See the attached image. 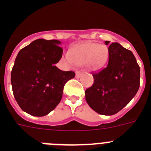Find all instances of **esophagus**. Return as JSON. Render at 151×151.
I'll list each match as a JSON object with an SVG mask.
<instances>
[{
	"mask_svg": "<svg viewBox=\"0 0 151 151\" xmlns=\"http://www.w3.org/2000/svg\"><path fill=\"white\" fill-rule=\"evenodd\" d=\"M82 72L76 71V78H80V76H82Z\"/></svg>",
	"mask_w": 151,
	"mask_h": 151,
	"instance_id": "34e87169",
	"label": "esophagus"
}]
</instances>
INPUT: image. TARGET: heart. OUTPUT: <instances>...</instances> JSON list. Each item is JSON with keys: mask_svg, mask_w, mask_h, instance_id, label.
I'll use <instances>...</instances> for the list:
<instances>
[{"mask_svg": "<svg viewBox=\"0 0 151 151\" xmlns=\"http://www.w3.org/2000/svg\"><path fill=\"white\" fill-rule=\"evenodd\" d=\"M108 57L107 48L104 45L97 43H85L76 45L71 54H65L64 59L70 65H84L87 63L94 69L102 67Z\"/></svg>", "mask_w": 151, "mask_h": 151, "instance_id": "heart-1", "label": "heart"}]
</instances>
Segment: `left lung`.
<instances>
[{
	"label": "left lung",
	"instance_id": "left-lung-1",
	"mask_svg": "<svg viewBox=\"0 0 151 151\" xmlns=\"http://www.w3.org/2000/svg\"><path fill=\"white\" fill-rule=\"evenodd\" d=\"M110 41H106L108 45ZM107 66L94 73V84L85 91V99L92 110L111 116L131 101L140 86V67L132 52L119 43L108 47Z\"/></svg>",
	"mask_w": 151,
	"mask_h": 151
}]
</instances>
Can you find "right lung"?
Wrapping results in <instances>:
<instances>
[{
  "label": "right lung",
  "mask_w": 151,
  "mask_h": 151,
  "mask_svg": "<svg viewBox=\"0 0 151 151\" xmlns=\"http://www.w3.org/2000/svg\"><path fill=\"white\" fill-rule=\"evenodd\" d=\"M57 40L38 39L19 50L11 71L13 95L23 111L44 116L61 101L65 84L75 77L73 71H62L59 62L63 49Z\"/></svg>",
  "instance_id": "obj_1"
}]
</instances>
